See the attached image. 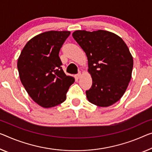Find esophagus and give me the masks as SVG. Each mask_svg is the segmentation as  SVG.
<instances>
[{
    "label": "esophagus",
    "mask_w": 152,
    "mask_h": 152,
    "mask_svg": "<svg viewBox=\"0 0 152 152\" xmlns=\"http://www.w3.org/2000/svg\"><path fill=\"white\" fill-rule=\"evenodd\" d=\"M81 77V73H79L78 74H77L76 75H75V77L77 78V79H79Z\"/></svg>",
    "instance_id": "obj_1"
}]
</instances>
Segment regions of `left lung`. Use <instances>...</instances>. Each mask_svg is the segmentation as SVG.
Returning <instances> with one entry per match:
<instances>
[{
  "label": "left lung",
  "mask_w": 152,
  "mask_h": 152,
  "mask_svg": "<svg viewBox=\"0 0 152 152\" xmlns=\"http://www.w3.org/2000/svg\"><path fill=\"white\" fill-rule=\"evenodd\" d=\"M73 37L87 56L92 85L86 92L91 103L109 107L118 101L131 79L133 58L120 37L106 30H77Z\"/></svg>",
  "instance_id": "8db88e82"
}]
</instances>
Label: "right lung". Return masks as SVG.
I'll use <instances>...</instances> for the list:
<instances>
[{
	"mask_svg": "<svg viewBox=\"0 0 152 152\" xmlns=\"http://www.w3.org/2000/svg\"><path fill=\"white\" fill-rule=\"evenodd\" d=\"M71 32L48 31L34 37L26 44L18 60L21 82L32 99L49 108L66 100L73 77L63 71L60 48Z\"/></svg>",
	"mask_w": 152,
	"mask_h": 152,
	"instance_id": "1",
	"label": "right lung"
}]
</instances>
